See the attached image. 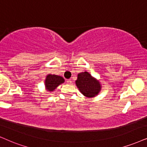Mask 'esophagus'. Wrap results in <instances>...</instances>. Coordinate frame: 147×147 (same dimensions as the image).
<instances>
[{"mask_svg":"<svg viewBox=\"0 0 147 147\" xmlns=\"http://www.w3.org/2000/svg\"><path fill=\"white\" fill-rule=\"evenodd\" d=\"M66 83H67V84H71L72 80L71 79H68L67 81H66Z\"/></svg>","mask_w":147,"mask_h":147,"instance_id":"esophagus-1","label":"esophagus"}]
</instances>
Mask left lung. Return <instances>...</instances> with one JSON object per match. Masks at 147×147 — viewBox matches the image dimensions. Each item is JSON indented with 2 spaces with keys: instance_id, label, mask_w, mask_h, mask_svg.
Instances as JSON below:
<instances>
[{
  "instance_id": "obj_1",
  "label": "left lung",
  "mask_w": 147,
  "mask_h": 147,
  "mask_svg": "<svg viewBox=\"0 0 147 147\" xmlns=\"http://www.w3.org/2000/svg\"><path fill=\"white\" fill-rule=\"evenodd\" d=\"M75 83L81 94L87 98L95 97L101 90L99 81L86 71L78 74Z\"/></svg>"
}]
</instances>
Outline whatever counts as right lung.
<instances>
[{"mask_svg":"<svg viewBox=\"0 0 147 147\" xmlns=\"http://www.w3.org/2000/svg\"><path fill=\"white\" fill-rule=\"evenodd\" d=\"M64 82V78L56 75H48L45 81V89L49 92H53L60 84Z\"/></svg>","mask_w":147,"mask_h":147,"instance_id":"right-lung-1","label":"right lung"}]
</instances>
